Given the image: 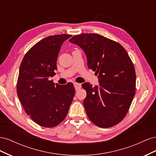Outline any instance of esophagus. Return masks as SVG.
I'll return each mask as SVG.
<instances>
[{
	"label": "esophagus",
	"instance_id": "34e87169",
	"mask_svg": "<svg viewBox=\"0 0 156 156\" xmlns=\"http://www.w3.org/2000/svg\"><path fill=\"white\" fill-rule=\"evenodd\" d=\"M73 84H74L75 88V90H79V88H81V84L77 83H74Z\"/></svg>",
	"mask_w": 156,
	"mask_h": 156
}]
</instances>
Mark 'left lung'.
Here are the masks:
<instances>
[{"mask_svg": "<svg viewBox=\"0 0 156 156\" xmlns=\"http://www.w3.org/2000/svg\"><path fill=\"white\" fill-rule=\"evenodd\" d=\"M86 54L87 64L98 75L99 86L84 83L83 105L89 119L106 128L126 116L135 96L136 74L133 62L120 44L98 34H82L69 40Z\"/></svg>", "mask_w": 156, "mask_h": 156, "instance_id": "obj_1", "label": "left lung"}]
</instances>
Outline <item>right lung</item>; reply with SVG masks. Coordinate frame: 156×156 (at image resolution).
<instances>
[{"label":"right lung","instance_id":"obj_1","mask_svg":"<svg viewBox=\"0 0 156 156\" xmlns=\"http://www.w3.org/2000/svg\"><path fill=\"white\" fill-rule=\"evenodd\" d=\"M69 34L49 36L37 42L23 58L19 72L17 93L25 112L37 124L53 127L66 116L75 95L73 84H55L56 60Z\"/></svg>","mask_w":156,"mask_h":156}]
</instances>
